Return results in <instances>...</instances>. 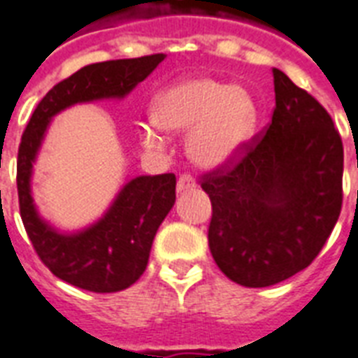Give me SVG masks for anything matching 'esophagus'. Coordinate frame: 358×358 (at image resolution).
<instances>
[{
    "label": "esophagus",
    "mask_w": 358,
    "mask_h": 358,
    "mask_svg": "<svg viewBox=\"0 0 358 358\" xmlns=\"http://www.w3.org/2000/svg\"><path fill=\"white\" fill-rule=\"evenodd\" d=\"M196 184H194V180L189 176V174H184V176H180L178 184H176V191L178 193H184V191H189V189H194Z\"/></svg>",
    "instance_id": "34e87169"
}]
</instances>
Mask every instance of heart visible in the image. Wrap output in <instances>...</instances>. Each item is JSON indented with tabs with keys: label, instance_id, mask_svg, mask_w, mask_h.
Listing matches in <instances>:
<instances>
[{
	"label": "heart",
	"instance_id": "obj_1",
	"mask_svg": "<svg viewBox=\"0 0 358 358\" xmlns=\"http://www.w3.org/2000/svg\"><path fill=\"white\" fill-rule=\"evenodd\" d=\"M152 123L141 138L152 149L164 147L165 134H187L189 159L202 171L229 165L254 138L257 104L243 86L209 77L189 75L159 92L152 101Z\"/></svg>",
	"mask_w": 358,
	"mask_h": 358
}]
</instances>
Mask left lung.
Here are the masks:
<instances>
[{"mask_svg": "<svg viewBox=\"0 0 358 358\" xmlns=\"http://www.w3.org/2000/svg\"><path fill=\"white\" fill-rule=\"evenodd\" d=\"M263 138L202 180L211 200L215 263L243 287H270L307 268L342 209L344 147L327 110L283 71Z\"/></svg>", "mask_w": 358, "mask_h": 358, "instance_id": "1", "label": "left lung"}]
</instances>
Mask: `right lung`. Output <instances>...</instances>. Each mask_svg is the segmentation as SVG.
Segmentation results:
<instances>
[{"instance_id": "1", "label": "right lung", "mask_w": 358, "mask_h": 358, "mask_svg": "<svg viewBox=\"0 0 358 358\" xmlns=\"http://www.w3.org/2000/svg\"><path fill=\"white\" fill-rule=\"evenodd\" d=\"M164 53L84 66L64 78L38 103L18 150L20 213L42 263L57 278L92 292H117L141 278L154 235L176 200V176H136L119 189L104 215L77 231H60L38 213L33 199V167L49 123L80 103L124 99L152 73Z\"/></svg>"}]
</instances>
